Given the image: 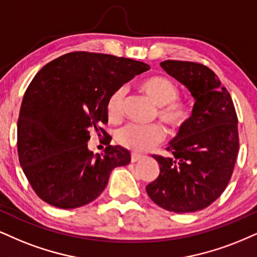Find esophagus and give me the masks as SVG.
Here are the masks:
<instances>
[{"mask_svg":"<svg viewBox=\"0 0 257 257\" xmlns=\"http://www.w3.org/2000/svg\"><path fill=\"white\" fill-rule=\"evenodd\" d=\"M143 157L142 155H138V154H131V162H137V161L141 160V158Z\"/></svg>","mask_w":257,"mask_h":257,"instance_id":"34e87169","label":"esophagus"}]
</instances>
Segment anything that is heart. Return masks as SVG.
I'll list each match as a JSON object with an SVG mask.
<instances>
[{"label": "heart", "mask_w": 257, "mask_h": 257, "mask_svg": "<svg viewBox=\"0 0 257 257\" xmlns=\"http://www.w3.org/2000/svg\"><path fill=\"white\" fill-rule=\"evenodd\" d=\"M139 88L158 107L157 115L168 127L182 128L192 118L193 107L188 101L180 99L176 84L164 76H150L141 82ZM125 89L118 88L109 95L106 102V113L109 120L116 121L122 114ZM163 138V130L160 125L141 126L128 123L118 130L115 141L121 147L144 153L160 143Z\"/></svg>", "instance_id": "b5f03b06"}]
</instances>
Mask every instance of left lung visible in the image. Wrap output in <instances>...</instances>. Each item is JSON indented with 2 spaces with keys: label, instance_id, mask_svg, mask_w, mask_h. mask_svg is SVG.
<instances>
[{
  "label": "left lung",
  "instance_id": "8db88e82",
  "mask_svg": "<svg viewBox=\"0 0 257 257\" xmlns=\"http://www.w3.org/2000/svg\"><path fill=\"white\" fill-rule=\"evenodd\" d=\"M161 68L194 99L192 118L169 142L173 157L154 155L157 179L147 186L155 204L176 213L207 207L226 188L238 154V120L229 91L207 66L164 61Z\"/></svg>",
  "mask_w": 257,
  "mask_h": 257
}]
</instances>
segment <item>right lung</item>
I'll use <instances>...</instances> for the list:
<instances>
[{"instance_id":"add662e5","label":"right lung","mask_w":257,"mask_h":257,"mask_svg":"<svg viewBox=\"0 0 257 257\" xmlns=\"http://www.w3.org/2000/svg\"><path fill=\"white\" fill-rule=\"evenodd\" d=\"M150 66L103 53L71 52L41 68L28 85L18 120L19 161L41 200L76 208L99 196L130 151L88 149L90 131L108 121L107 99ZM104 135V131H103Z\"/></svg>"}]
</instances>
